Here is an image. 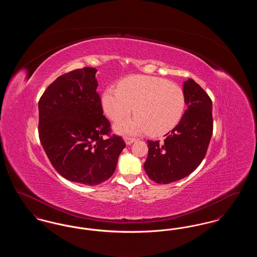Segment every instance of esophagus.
Returning a JSON list of instances; mask_svg holds the SVG:
<instances>
[{"instance_id": "obj_1", "label": "esophagus", "mask_w": 257, "mask_h": 257, "mask_svg": "<svg viewBox=\"0 0 257 257\" xmlns=\"http://www.w3.org/2000/svg\"><path fill=\"white\" fill-rule=\"evenodd\" d=\"M135 141H136V139H134V138H129V137H126V138L124 139V142H125V144H126L127 146L132 145Z\"/></svg>"}]
</instances>
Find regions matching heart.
Listing matches in <instances>:
<instances>
[{
    "label": "heart",
    "instance_id": "heart-1",
    "mask_svg": "<svg viewBox=\"0 0 257 257\" xmlns=\"http://www.w3.org/2000/svg\"><path fill=\"white\" fill-rule=\"evenodd\" d=\"M105 114L113 121L129 115L133 117L115 123L113 129L121 135L147 132L162 136L171 131L180 121L185 109L182 89L153 76H133L123 80L118 88L108 87L101 97Z\"/></svg>",
    "mask_w": 257,
    "mask_h": 257
}]
</instances>
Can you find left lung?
<instances>
[{"label": "left lung", "mask_w": 257, "mask_h": 257, "mask_svg": "<svg viewBox=\"0 0 257 257\" xmlns=\"http://www.w3.org/2000/svg\"><path fill=\"white\" fill-rule=\"evenodd\" d=\"M183 116L164 142H147L144 165L148 177L156 183L169 184L191 174L204 158L213 133L212 101L193 79L183 84Z\"/></svg>", "instance_id": "left-lung-1"}]
</instances>
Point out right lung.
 I'll return each mask as SVG.
<instances>
[{
	"instance_id": "obj_1",
	"label": "right lung",
	"mask_w": 257,
	"mask_h": 257,
	"mask_svg": "<svg viewBox=\"0 0 257 257\" xmlns=\"http://www.w3.org/2000/svg\"><path fill=\"white\" fill-rule=\"evenodd\" d=\"M93 67L56 79L38 102V133L51 164L69 181L95 186L115 171L125 144L103 115Z\"/></svg>"
}]
</instances>
